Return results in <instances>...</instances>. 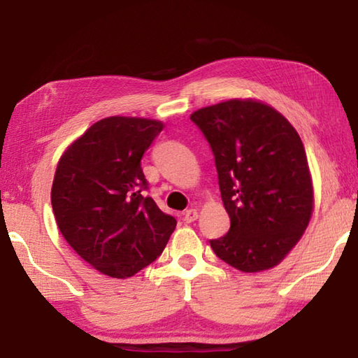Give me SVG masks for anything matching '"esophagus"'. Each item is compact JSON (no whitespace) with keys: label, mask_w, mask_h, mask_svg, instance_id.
Wrapping results in <instances>:
<instances>
[{"label":"esophagus","mask_w":358,"mask_h":358,"mask_svg":"<svg viewBox=\"0 0 358 358\" xmlns=\"http://www.w3.org/2000/svg\"><path fill=\"white\" fill-rule=\"evenodd\" d=\"M199 217V211L197 210H194V208H191V210H186V211H183V220L186 221V222H194Z\"/></svg>","instance_id":"obj_1"}]
</instances>
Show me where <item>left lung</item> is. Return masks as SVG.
<instances>
[{
  "label": "left lung",
  "mask_w": 358,
  "mask_h": 358,
  "mask_svg": "<svg viewBox=\"0 0 358 358\" xmlns=\"http://www.w3.org/2000/svg\"><path fill=\"white\" fill-rule=\"evenodd\" d=\"M215 155L230 217L210 240L224 262L245 273L270 270L299 243L314 208L305 147L286 117L256 99H229L191 113Z\"/></svg>",
  "instance_id": "obj_1"
}]
</instances>
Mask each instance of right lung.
Returning <instances> with one entry per match:
<instances>
[{
  "instance_id": "right-lung-1",
  "label": "right lung",
  "mask_w": 358,
  "mask_h": 358,
  "mask_svg": "<svg viewBox=\"0 0 358 358\" xmlns=\"http://www.w3.org/2000/svg\"><path fill=\"white\" fill-rule=\"evenodd\" d=\"M162 121L108 117L76 138L57 166L52 208L64 240L112 278H129L164 251L177 226L151 197L141 161Z\"/></svg>"
}]
</instances>
